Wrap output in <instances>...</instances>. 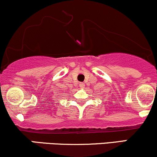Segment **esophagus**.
Instances as JSON below:
<instances>
[{
    "instance_id": "1",
    "label": "esophagus",
    "mask_w": 157,
    "mask_h": 157,
    "mask_svg": "<svg viewBox=\"0 0 157 157\" xmlns=\"http://www.w3.org/2000/svg\"><path fill=\"white\" fill-rule=\"evenodd\" d=\"M84 86H85V85H84V83H80V84H79V86H80V87L81 88H82V89H84Z\"/></svg>"
}]
</instances>
